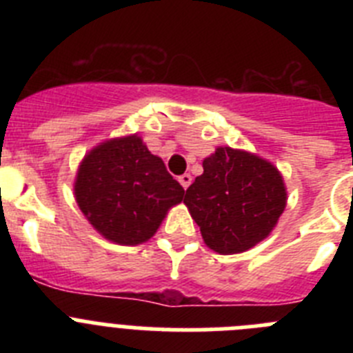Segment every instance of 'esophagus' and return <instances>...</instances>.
Masks as SVG:
<instances>
[{
  "label": "esophagus",
  "mask_w": 353,
  "mask_h": 353,
  "mask_svg": "<svg viewBox=\"0 0 353 353\" xmlns=\"http://www.w3.org/2000/svg\"><path fill=\"white\" fill-rule=\"evenodd\" d=\"M179 182H180V185L183 187V189H187V187L191 185L192 176L189 173H183V174H180V176H179Z\"/></svg>",
  "instance_id": "34e87169"
}]
</instances>
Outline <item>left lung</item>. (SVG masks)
Here are the masks:
<instances>
[{"mask_svg":"<svg viewBox=\"0 0 353 353\" xmlns=\"http://www.w3.org/2000/svg\"><path fill=\"white\" fill-rule=\"evenodd\" d=\"M285 180L272 162L248 150L217 146L183 203L203 242L219 254H236L272 233L286 208Z\"/></svg>","mask_w":353,"mask_h":353,"instance_id":"left-lung-1","label":"left lung"}]
</instances>
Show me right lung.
Listing matches in <instances>:
<instances>
[{
    "mask_svg": "<svg viewBox=\"0 0 353 353\" xmlns=\"http://www.w3.org/2000/svg\"><path fill=\"white\" fill-rule=\"evenodd\" d=\"M77 207L104 239L138 245L155 235L183 187L168 173L161 157L130 134L93 146L74 180Z\"/></svg>",
    "mask_w": 353,
    "mask_h": 353,
    "instance_id": "right-lung-1",
    "label": "right lung"
}]
</instances>
